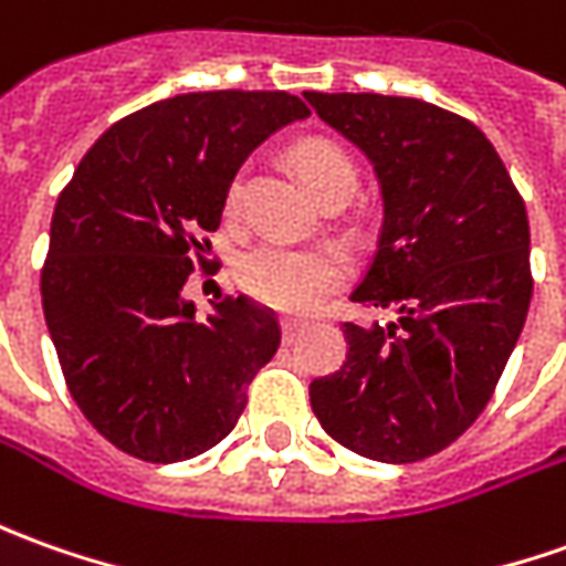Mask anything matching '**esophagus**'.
Masks as SVG:
<instances>
[{
	"label": "esophagus",
	"mask_w": 566,
	"mask_h": 566,
	"mask_svg": "<svg viewBox=\"0 0 566 566\" xmlns=\"http://www.w3.org/2000/svg\"><path fill=\"white\" fill-rule=\"evenodd\" d=\"M310 322L306 318H291V315H284L282 318V334H284V344H291V340H297V334L306 328Z\"/></svg>",
	"instance_id": "esophagus-1"
}]
</instances>
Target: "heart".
<instances>
[{
  "label": "heart",
  "mask_w": 566,
  "mask_h": 566,
  "mask_svg": "<svg viewBox=\"0 0 566 566\" xmlns=\"http://www.w3.org/2000/svg\"><path fill=\"white\" fill-rule=\"evenodd\" d=\"M294 164L306 186L315 195H328L332 188H356V164L332 138H303L294 148ZM241 203V179H234L226 198V210L238 213ZM347 279V256L328 244H284L263 241L241 256L238 282L253 300L284 310L306 313L332 294Z\"/></svg>",
  "instance_id": "1"
}]
</instances>
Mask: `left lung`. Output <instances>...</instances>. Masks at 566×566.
Returning a JSON list of instances; mask_svg holds the SVG:
<instances>
[{
	"mask_svg": "<svg viewBox=\"0 0 566 566\" xmlns=\"http://www.w3.org/2000/svg\"><path fill=\"white\" fill-rule=\"evenodd\" d=\"M378 172L384 226L347 363L310 384L325 433L349 452L409 464L455 443L493 399L533 297L530 219L493 142L452 111L375 92H303Z\"/></svg>",
	"mask_w": 566,
	"mask_h": 566,
	"instance_id": "left-lung-1",
	"label": "left lung"
}]
</instances>
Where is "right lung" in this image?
Masks as SVG:
<instances>
[{"mask_svg":"<svg viewBox=\"0 0 566 566\" xmlns=\"http://www.w3.org/2000/svg\"><path fill=\"white\" fill-rule=\"evenodd\" d=\"M310 117L287 92H188L117 120L64 186L42 263V310L73 402L133 459L170 464L226 440L248 384L282 344L251 297H213L195 318V266L213 272L238 167Z\"/></svg>","mask_w":566,"mask_h":566,"instance_id":"right-lung-1","label":"right lung"}]
</instances>
